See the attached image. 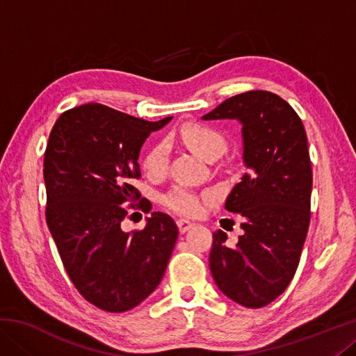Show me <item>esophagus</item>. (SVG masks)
Wrapping results in <instances>:
<instances>
[{
  "mask_svg": "<svg viewBox=\"0 0 356 356\" xmlns=\"http://www.w3.org/2000/svg\"><path fill=\"white\" fill-rule=\"evenodd\" d=\"M195 226L193 225L191 221H188V220H184V218H180V220H177V227H179V231L180 232H186V231H190V229Z\"/></svg>",
  "mask_w": 356,
  "mask_h": 356,
  "instance_id": "obj_1",
  "label": "esophagus"
}]
</instances>
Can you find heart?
<instances>
[{"label":"heart","mask_w":356,"mask_h":356,"mask_svg":"<svg viewBox=\"0 0 356 356\" xmlns=\"http://www.w3.org/2000/svg\"><path fill=\"white\" fill-rule=\"evenodd\" d=\"M182 143L191 152H195L202 160L212 161L225 152L226 140L218 130L206 124L190 122L185 124L179 131ZM168 165V147L165 143L155 144L149 149L143 160V168L149 176L156 177L165 172ZM165 206L177 213L196 215L201 210V197L196 193L190 191L184 186H174V188L163 196Z\"/></svg>","instance_id":"obj_1"}]
</instances>
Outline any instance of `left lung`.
I'll list each match as a JSON object with an SVG mask.
<instances>
[{"mask_svg":"<svg viewBox=\"0 0 356 356\" xmlns=\"http://www.w3.org/2000/svg\"><path fill=\"white\" fill-rule=\"evenodd\" d=\"M202 119L240 122L248 170L225 204L227 212L243 216V234L229 246L226 232H213L210 272L227 298L245 308H262L292 281L308 234V138L293 108L268 91L234 95Z\"/></svg>","mask_w":356,"mask_h":356,"instance_id":"1","label":"left lung"}]
</instances>
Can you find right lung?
<instances>
[{
	"instance_id": "obj_1",
	"label": "right lung",
	"mask_w": 356,
	"mask_h": 356,
	"mask_svg": "<svg viewBox=\"0 0 356 356\" xmlns=\"http://www.w3.org/2000/svg\"><path fill=\"white\" fill-rule=\"evenodd\" d=\"M149 122L100 104L63 113L48 138L44 180L47 225L70 281L89 303L124 312L146 300L163 278L179 229L152 212L143 231L125 232V204L140 197V152L170 122ZM131 209L149 212L141 200ZM138 213V212H135Z\"/></svg>"
}]
</instances>
